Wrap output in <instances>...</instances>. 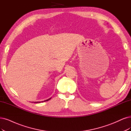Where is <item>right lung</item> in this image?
I'll return each instance as SVG.
<instances>
[{
    "mask_svg": "<svg viewBox=\"0 0 131 131\" xmlns=\"http://www.w3.org/2000/svg\"><path fill=\"white\" fill-rule=\"evenodd\" d=\"M52 98H50L49 99H48L47 100H43V101H36V102H33V103H42V102H45V101H48L49 100H50ZM33 103V102H32Z\"/></svg>",
    "mask_w": 131,
    "mask_h": 131,
    "instance_id": "1",
    "label": "right lung"
}]
</instances>
